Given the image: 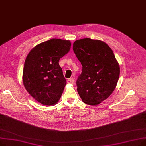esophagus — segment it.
<instances>
[{"label":"esophagus","instance_id":"esophagus-1","mask_svg":"<svg viewBox=\"0 0 146 146\" xmlns=\"http://www.w3.org/2000/svg\"><path fill=\"white\" fill-rule=\"evenodd\" d=\"M74 79H68L67 80V82L68 83V84H74Z\"/></svg>","mask_w":146,"mask_h":146}]
</instances>
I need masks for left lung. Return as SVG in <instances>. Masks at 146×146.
<instances>
[{
    "label": "left lung",
    "instance_id": "obj_1",
    "mask_svg": "<svg viewBox=\"0 0 146 146\" xmlns=\"http://www.w3.org/2000/svg\"><path fill=\"white\" fill-rule=\"evenodd\" d=\"M73 49L82 66L76 81L78 94L85 104L98 105L114 91L120 76L119 64L111 48L100 40H78Z\"/></svg>",
    "mask_w": 146,
    "mask_h": 146
}]
</instances>
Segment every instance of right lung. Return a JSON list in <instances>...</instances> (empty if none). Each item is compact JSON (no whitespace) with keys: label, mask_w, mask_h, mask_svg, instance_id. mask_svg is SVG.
<instances>
[{"label":"right lung","mask_w":146,"mask_h":146,"mask_svg":"<svg viewBox=\"0 0 146 146\" xmlns=\"http://www.w3.org/2000/svg\"><path fill=\"white\" fill-rule=\"evenodd\" d=\"M70 47V41L53 38L38 44L27 56L23 71V85L40 104L53 105L61 98L67 82L59 60Z\"/></svg>","instance_id":"right-lung-1"}]
</instances>
